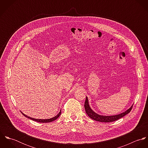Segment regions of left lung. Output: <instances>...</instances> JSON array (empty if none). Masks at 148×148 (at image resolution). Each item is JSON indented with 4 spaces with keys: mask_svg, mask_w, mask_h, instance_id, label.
<instances>
[{
    "mask_svg": "<svg viewBox=\"0 0 148 148\" xmlns=\"http://www.w3.org/2000/svg\"><path fill=\"white\" fill-rule=\"evenodd\" d=\"M133 107V105L130 106V108H129L125 112L121 113L119 114H116V115H113V116H103V115H100L96 113H95L90 107L89 102H88V97H86L85 101L84 108L85 112L88 116L91 118L92 119L97 121H100V122H104V123H110V122H113L114 121H116L120 118L124 117L127 114H128L130 110H132Z\"/></svg>",
    "mask_w": 148,
    "mask_h": 148,
    "instance_id": "obj_1",
    "label": "left lung"
}]
</instances>
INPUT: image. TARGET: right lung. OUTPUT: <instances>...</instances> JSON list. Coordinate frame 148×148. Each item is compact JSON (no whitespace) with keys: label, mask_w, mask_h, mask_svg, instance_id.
I'll list each match as a JSON object with an SVG mask.
<instances>
[{"label":"right lung","mask_w":148,"mask_h":148,"mask_svg":"<svg viewBox=\"0 0 148 148\" xmlns=\"http://www.w3.org/2000/svg\"><path fill=\"white\" fill-rule=\"evenodd\" d=\"M21 113L23 114V115H24L25 117L32 120H34V121H37V122H39V123H50V122H52L55 120H56L59 116L61 114V110L60 111V112L55 117H52V118H51V119H34V118H32V117H30L29 116H27V115L24 114L23 113L21 112Z\"/></svg>","instance_id":"obj_1"}]
</instances>
